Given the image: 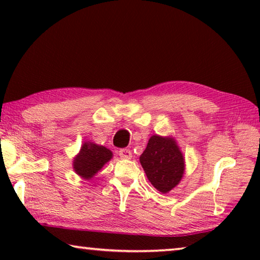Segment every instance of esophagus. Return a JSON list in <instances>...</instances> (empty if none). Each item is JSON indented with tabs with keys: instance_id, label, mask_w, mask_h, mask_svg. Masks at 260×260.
I'll list each match as a JSON object with an SVG mask.
<instances>
[{
	"instance_id": "34e87169",
	"label": "esophagus",
	"mask_w": 260,
	"mask_h": 260,
	"mask_svg": "<svg viewBox=\"0 0 260 260\" xmlns=\"http://www.w3.org/2000/svg\"><path fill=\"white\" fill-rule=\"evenodd\" d=\"M118 153H119L120 158H124V159H131L132 158V151L129 149H120Z\"/></svg>"
}]
</instances>
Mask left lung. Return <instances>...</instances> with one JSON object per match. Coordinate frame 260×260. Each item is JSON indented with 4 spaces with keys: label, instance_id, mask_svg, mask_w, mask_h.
<instances>
[{
    "label": "left lung",
    "instance_id": "8db88e82",
    "mask_svg": "<svg viewBox=\"0 0 260 260\" xmlns=\"http://www.w3.org/2000/svg\"><path fill=\"white\" fill-rule=\"evenodd\" d=\"M140 162L149 181L162 193L177 186L183 175V156L171 138L152 135L140 156Z\"/></svg>",
    "mask_w": 260,
    "mask_h": 260
}]
</instances>
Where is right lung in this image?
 <instances>
[{"instance_id":"1","label":"right lung","mask_w":260,"mask_h":260,"mask_svg":"<svg viewBox=\"0 0 260 260\" xmlns=\"http://www.w3.org/2000/svg\"><path fill=\"white\" fill-rule=\"evenodd\" d=\"M112 157V152L102 146L86 142L80 149L79 155L74 158L73 169L83 179L89 180L102 169L105 162Z\"/></svg>"}]
</instances>
